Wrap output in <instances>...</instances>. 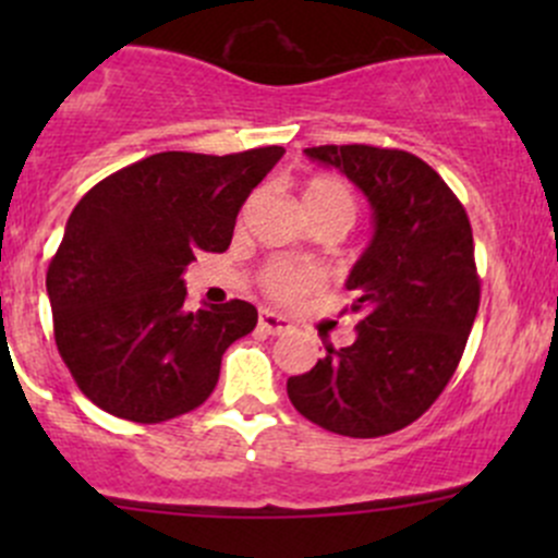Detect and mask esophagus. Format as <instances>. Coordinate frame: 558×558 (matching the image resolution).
Instances as JSON below:
<instances>
[{
	"instance_id": "1",
	"label": "esophagus",
	"mask_w": 558,
	"mask_h": 558,
	"mask_svg": "<svg viewBox=\"0 0 558 558\" xmlns=\"http://www.w3.org/2000/svg\"><path fill=\"white\" fill-rule=\"evenodd\" d=\"M289 318H283V315L272 313V311H258V329L267 331V335H283L286 329H289Z\"/></svg>"
}]
</instances>
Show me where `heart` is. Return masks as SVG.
<instances>
[{
	"label": "heart",
	"instance_id": "obj_1",
	"mask_svg": "<svg viewBox=\"0 0 558 558\" xmlns=\"http://www.w3.org/2000/svg\"><path fill=\"white\" fill-rule=\"evenodd\" d=\"M302 205L311 221H337L340 227H351L356 218L359 199L356 191L335 174H315L302 185ZM318 283V275L311 267L291 262L269 264L264 272V291L275 300H296V296L307 294Z\"/></svg>",
	"mask_w": 558,
	"mask_h": 558
}]
</instances>
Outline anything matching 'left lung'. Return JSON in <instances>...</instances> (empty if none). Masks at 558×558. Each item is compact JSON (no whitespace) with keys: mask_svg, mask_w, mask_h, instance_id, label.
<instances>
[{"mask_svg":"<svg viewBox=\"0 0 558 558\" xmlns=\"http://www.w3.org/2000/svg\"><path fill=\"white\" fill-rule=\"evenodd\" d=\"M337 167L373 205L375 234L348 275L356 340L326 345L289 399L307 421L345 437H384L432 408L464 353L481 278L464 205L408 150L375 145L305 148Z\"/></svg>","mask_w":558,"mask_h":558,"instance_id":"obj_1","label":"left lung"}]
</instances>
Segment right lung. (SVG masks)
<instances>
[{
  "mask_svg": "<svg viewBox=\"0 0 558 558\" xmlns=\"http://www.w3.org/2000/svg\"><path fill=\"white\" fill-rule=\"evenodd\" d=\"M283 154L167 150L77 202L45 286L56 348L105 413L161 424L210 397L223 351L258 313L243 300L183 311V272L199 251H227L247 194Z\"/></svg>",
  "mask_w": 558,
  "mask_h": 558,
  "instance_id": "1",
  "label": "right lung"
}]
</instances>
